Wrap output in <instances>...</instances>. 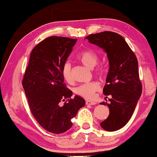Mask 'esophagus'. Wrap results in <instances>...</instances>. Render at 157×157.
<instances>
[{"mask_svg":"<svg viewBox=\"0 0 157 157\" xmlns=\"http://www.w3.org/2000/svg\"><path fill=\"white\" fill-rule=\"evenodd\" d=\"M86 105H96V102H93V101H89V100H87V101L86 102Z\"/></svg>","mask_w":157,"mask_h":157,"instance_id":"34e87169","label":"esophagus"}]
</instances>
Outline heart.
<instances>
[{"label":"heart","mask_w":157,"mask_h":157,"mask_svg":"<svg viewBox=\"0 0 157 157\" xmlns=\"http://www.w3.org/2000/svg\"><path fill=\"white\" fill-rule=\"evenodd\" d=\"M77 59L86 66L87 67L92 68L96 66L98 62V55L97 53L92 50L86 49L80 52L77 55ZM95 73L98 76L102 77L105 73V71L102 68H99L96 69ZM62 75L65 79V80L68 82H72V76H71V64L68 62L65 63L62 68ZM100 90V84L97 82H91L88 83L82 84L80 86H77L75 89V92L79 96L83 97L87 100H91L95 97V94L97 91Z\"/></svg>","instance_id":"obj_1"}]
</instances>
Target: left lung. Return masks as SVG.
<instances>
[{"instance_id":"1","label":"left lung","mask_w":157,"mask_h":157,"mask_svg":"<svg viewBox=\"0 0 157 157\" xmlns=\"http://www.w3.org/2000/svg\"><path fill=\"white\" fill-rule=\"evenodd\" d=\"M86 38L107 54L109 70L103 94L110 97V102L100 104L108 105L110 113L100 125L107 131H117L129 121L142 94L137 59L125 39L117 33L106 31Z\"/></svg>"}]
</instances>
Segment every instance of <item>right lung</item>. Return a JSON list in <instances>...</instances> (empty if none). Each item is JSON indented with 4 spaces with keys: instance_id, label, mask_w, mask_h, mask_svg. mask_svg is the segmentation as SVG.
Instances as JSON below:
<instances>
[{
    "instance_id": "obj_1",
    "label": "right lung",
    "mask_w": 157,
    "mask_h": 157,
    "mask_svg": "<svg viewBox=\"0 0 157 157\" xmlns=\"http://www.w3.org/2000/svg\"><path fill=\"white\" fill-rule=\"evenodd\" d=\"M77 39L52 36L32 49L22 85L29 109L35 120L46 131L62 134L72 126L71 119L86 105L80 96L71 99L62 68ZM61 101H65L64 104Z\"/></svg>"
}]
</instances>
